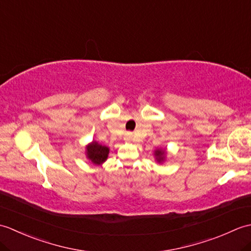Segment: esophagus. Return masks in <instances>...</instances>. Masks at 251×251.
<instances>
[{"instance_id":"34e87169","label":"esophagus","mask_w":251,"mask_h":251,"mask_svg":"<svg viewBox=\"0 0 251 251\" xmlns=\"http://www.w3.org/2000/svg\"><path fill=\"white\" fill-rule=\"evenodd\" d=\"M126 138H127V140H130L131 139V132H127Z\"/></svg>"}]
</instances>
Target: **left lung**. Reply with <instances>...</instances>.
I'll return each instance as SVG.
<instances>
[{"mask_svg":"<svg viewBox=\"0 0 251 251\" xmlns=\"http://www.w3.org/2000/svg\"><path fill=\"white\" fill-rule=\"evenodd\" d=\"M164 155H165V152L163 150L155 151V156H156L157 162H162L164 159Z\"/></svg>","mask_w":251,"mask_h":251,"instance_id":"obj_1","label":"left lung"}]
</instances>
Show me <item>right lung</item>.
<instances>
[{
    "label": "right lung",
    "mask_w": 251,
    "mask_h": 251,
    "mask_svg": "<svg viewBox=\"0 0 251 251\" xmlns=\"http://www.w3.org/2000/svg\"><path fill=\"white\" fill-rule=\"evenodd\" d=\"M108 154L109 148L98 145L97 142H93L89 146H87V157L95 165L102 164L106 157H108Z\"/></svg>",
    "instance_id": "obj_1"
}]
</instances>
